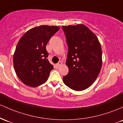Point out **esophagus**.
I'll use <instances>...</instances> for the list:
<instances>
[{
  "label": "esophagus",
  "mask_w": 123,
  "mask_h": 123,
  "mask_svg": "<svg viewBox=\"0 0 123 123\" xmlns=\"http://www.w3.org/2000/svg\"><path fill=\"white\" fill-rule=\"evenodd\" d=\"M62 64H63V63H62V62H59L57 64H56V66H57V67H60V66H62Z\"/></svg>",
  "instance_id": "esophagus-1"
}]
</instances>
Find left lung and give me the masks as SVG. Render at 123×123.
I'll list each match as a JSON object with an SVG mask.
<instances>
[{
  "label": "left lung",
  "mask_w": 123,
  "mask_h": 123,
  "mask_svg": "<svg viewBox=\"0 0 123 123\" xmlns=\"http://www.w3.org/2000/svg\"><path fill=\"white\" fill-rule=\"evenodd\" d=\"M68 52V73L63 77L65 85L74 91L87 89L98 76L102 65L101 45L93 32L84 24L63 26Z\"/></svg>",
  "instance_id": "1"
}]
</instances>
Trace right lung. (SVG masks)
<instances>
[{
	"instance_id": "1",
	"label": "right lung",
	"mask_w": 123,
	"mask_h": 123,
	"mask_svg": "<svg viewBox=\"0 0 123 123\" xmlns=\"http://www.w3.org/2000/svg\"><path fill=\"white\" fill-rule=\"evenodd\" d=\"M60 27L40 25L30 29L21 37L13 55L16 74L25 85L35 88L48 80L53 65L47 59L46 46Z\"/></svg>"
}]
</instances>
